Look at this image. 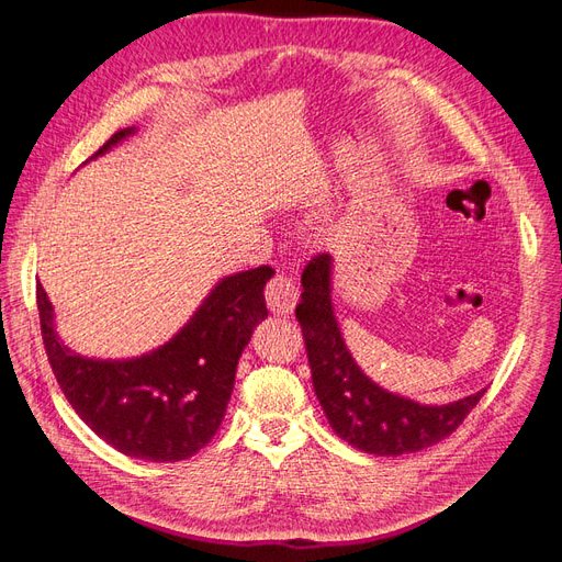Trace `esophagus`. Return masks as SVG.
I'll use <instances>...</instances> for the list:
<instances>
[{"label": "esophagus", "mask_w": 562, "mask_h": 562, "mask_svg": "<svg viewBox=\"0 0 562 562\" xmlns=\"http://www.w3.org/2000/svg\"><path fill=\"white\" fill-rule=\"evenodd\" d=\"M267 304L269 310L279 314V316H288L295 307V300H297V288L293 283V279H288L285 274H274L271 281L267 283Z\"/></svg>", "instance_id": "esophagus-1"}]
</instances>
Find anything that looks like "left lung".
<instances>
[{
    "instance_id": "left-lung-1",
    "label": "left lung",
    "mask_w": 562,
    "mask_h": 562,
    "mask_svg": "<svg viewBox=\"0 0 562 562\" xmlns=\"http://www.w3.org/2000/svg\"><path fill=\"white\" fill-rule=\"evenodd\" d=\"M333 258L314 255L302 271L295 316L304 335L316 398L333 431L368 454L396 457L448 438L467 419L485 389L448 405H422L372 382L356 366L330 302Z\"/></svg>"
}]
</instances>
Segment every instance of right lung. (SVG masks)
<instances>
[{
    "label": "right lung",
    "instance_id": "1",
    "mask_svg": "<svg viewBox=\"0 0 562 562\" xmlns=\"http://www.w3.org/2000/svg\"><path fill=\"white\" fill-rule=\"evenodd\" d=\"M133 128L116 131L105 155ZM271 267L220 281L182 330L159 349L128 361H98L67 349L54 328V307L37 281V310L50 370L75 413L122 454L180 462L196 454L223 424L236 363L252 328L267 316Z\"/></svg>",
    "mask_w": 562,
    "mask_h": 562
}]
</instances>
